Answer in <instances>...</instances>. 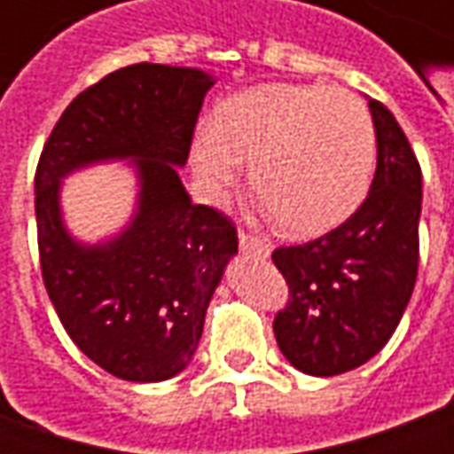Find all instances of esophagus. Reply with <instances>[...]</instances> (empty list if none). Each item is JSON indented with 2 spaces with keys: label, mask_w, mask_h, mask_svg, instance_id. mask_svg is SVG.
I'll return each mask as SVG.
<instances>
[{
  "label": "esophagus",
  "mask_w": 454,
  "mask_h": 454,
  "mask_svg": "<svg viewBox=\"0 0 454 454\" xmlns=\"http://www.w3.org/2000/svg\"><path fill=\"white\" fill-rule=\"evenodd\" d=\"M238 246H240V250H243L246 255H255V257L270 255V246H267L265 240L253 236V233H246V231H240V236H238Z\"/></svg>",
  "instance_id": "obj_1"
}]
</instances>
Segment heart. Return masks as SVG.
Wrapping results in <instances>:
<instances>
[{
  "label": "heart",
  "instance_id": "heart-1",
  "mask_svg": "<svg viewBox=\"0 0 454 454\" xmlns=\"http://www.w3.org/2000/svg\"><path fill=\"white\" fill-rule=\"evenodd\" d=\"M377 155L367 106L348 90L316 84H260L214 112L192 143V169L211 194L240 182L253 165V189L267 216L289 236H321L355 214L370 189Z\"/></svg>",
  "mask_w": 454,
  "mask_h": 454
}]
</instances>
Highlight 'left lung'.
<instances>
[{"mask_svg": "<svg viewBox=\"0 0 454 454\" xmlns=\"http://www.w3.org/2000/svg\"><path fill=\"white\" fill-rule=\"evenodd\" d=\"M370 112L377 133L370 194L333 231L272 253L289 289L275 316L277 345L314 377L374 357L396 331L419 275V158L384 104L370 99Z\"/></svg>", "mask_w": 454, "mask_h": 454, "instance_id": "obj_1", "label": "left lung"}]
</instances>
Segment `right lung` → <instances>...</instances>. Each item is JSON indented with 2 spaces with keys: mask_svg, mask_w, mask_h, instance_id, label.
I'll list each match as a JSON object with an SVG mask.
<instances>
[{
  "mask_svg": "<svg viewBox=\"0 0 454 454\" xmlns=\"http://www.w3.org/2000/svg\"><path fill=\"white\" fill-rule=\"evenodd\" d=\"M211 84L189 67H121L74 97L35 168L45 292L74 345L119 380L162 381L187 367L238 250L236 223L218 208L192 204L175 168L187 162ZM112 157L139 158V214L116 241L84 248L59 221V177Z\"/></svg>",
  "mask_w": 454,
  "mask_h": 454,
  "instance_id": "right-lung-1",
  "label": "right lung"
}]
</instances>
